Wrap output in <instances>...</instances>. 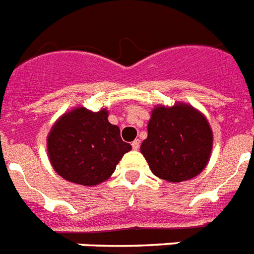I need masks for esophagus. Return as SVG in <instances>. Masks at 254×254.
I'll return each mask as SVG.
<instances>
[{"instance_id": "34e87169", "label": "esophagus", "mask_w": 254, "mask_h": 254, "mask_svg": "<svg viewBox=\"0 0 254 254\" xmlns=\"http://www.w3.org/2000/svg\"><path fill=\"white\" fill-rule=\"evenodd\" d=\"M139 145H141V142H139V139H134V141L131 142V147H133L134 150H138Z\"/></svg>"}]
</instances>
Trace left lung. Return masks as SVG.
Returning <instances> with one entry per match:
<instances>
[{"label":"left lung","mask_w":254,"mask_h":254,"mask_svg":"<svg viewBox=\"0 0 254 254\" xmlns=\"http://www.w3.org/2000/svg\"><path fill=\"white\" fill-rule=\"evenodd\" d=\"M212 150V131L200 112L186 104L151 112L147 138L141 145L154 175L182 182L200 174Z\"/></svg>","instance_id":"1"}]
</instances>
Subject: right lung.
I'll return each mask as SVG.
<instances>
[{"label": "right lung", "instance_id": "1", "mask_svg": "<svg viewBox=\"0 0 254 254\" xmlns=\"http://www.w3.org/2000/svg\"><path fill=\"white\" fill-rule=\"evenodd\" d=\"M131 146L108 121V112L76 108L58 120L47 138L50 162L65 181L96 186L115 173Z\"/></svg>", "mask_w": 254, "mask_h": 254}]
</instances>
